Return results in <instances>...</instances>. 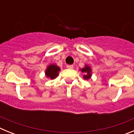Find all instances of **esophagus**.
<instances>
[{"label": "esophagus", "mask_w": 134, "mask_h": 134, "mask_svg": "<svg viewBox=\"0 0 134 134\" xmlns=\"http://www.w3.org/2000/svg\"><path fill=\"white\" fill-rule=\"evenodd\" d=\"M66 68H69V69H72L74 66H73V65H66Z\"/></svg>", "instance_id": "obj_1"}]
</instances>
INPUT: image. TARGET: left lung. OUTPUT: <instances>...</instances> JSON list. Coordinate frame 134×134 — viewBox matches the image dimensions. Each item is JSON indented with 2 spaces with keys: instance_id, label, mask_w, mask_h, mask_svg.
Segmentation results:
<instances>
[{
  "instance_id": "1",
  "label": "left lung",
  "mask_w": 134,
  "mask_h": 134,
  "mask_svg": "<svg viewBox=\"0 0 134 134\" xmlns=\"http://www.w3.org/2000/svg\"><path fill=\"white\" fill-rule=\"evenodd\" d=\"M81 71L82 72L85 73V75L84 76V78H85L86 80H88V79H89L90 78H91V68H90V67H88V66H85V68L81 69Z\"/></svg>"
}]
</instances>
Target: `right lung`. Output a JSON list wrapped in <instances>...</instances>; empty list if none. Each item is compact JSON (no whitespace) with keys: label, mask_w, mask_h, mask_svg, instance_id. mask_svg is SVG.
Here are the masks:
<instances>
[{"label":"right lung","mask_w":134,"mask_h":134,"mask_svg":"<svg viewBox=\"0 0 134 134\" xmlns=\"http://www.w3.org/2000/svg\"><path fill=\"white\" fill-rule=\"evenodd\" d=\"M59 71H60V68L59 67L55 65H50L46 70V74L48 77H49L51 79H54L58 76Z\"/></svg>","instance_id":"add662e5"}]
</instances>
